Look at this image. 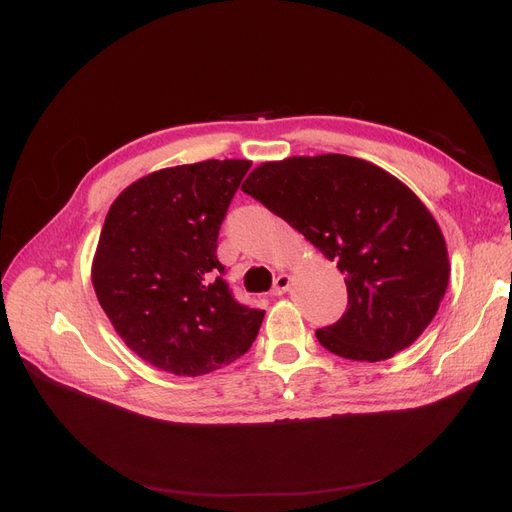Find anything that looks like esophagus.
I'll list each match as a JSON object with an SVG mask.
<instances>
[{
	"instance_id": "esophagus-1",
	"label": "esophagus",
	"mask_w": 512,
	"mask_h": 512,
	"mask_svg": "<svg viewBox=\"0 0 512 512\" xmlns=\"http://www.w3.org/2000/svg\"><path fill=\"white\" fill-rule=\"evenodd\" d=\"M290 288V276L288 274H280L276 280H274V288H272V294L274 297H282V294Z\"/></svg>"
}]
</instances>
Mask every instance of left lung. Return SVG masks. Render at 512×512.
Masks as SVG:
<instances>
[{
	"label": "left lung",
	"mask_w": 512,
	"mask_h": 512,
	"mask_svg": "<svg viewBox=\"0 0 512 512\" xmlns=\"http://www.w3.org/2000/svg\"><path fill=\"white\" fill-rule=\"evenodd\" d=\"M242 193L299 230L344 274L348 309L315 332L330 353L390 359L438 313L450 278L444 234L390 172L340 153L286 157L257 166Z\"/></svg>",
	"instance_id": "1"
}]
</instances>
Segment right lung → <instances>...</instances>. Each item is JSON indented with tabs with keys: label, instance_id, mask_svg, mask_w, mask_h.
<instances>
[{
	"label": "right lung",
	"instance_id": "right-lung-1",
	"mask_svg": "<svg viewBox=\"0 0 512 512\" xmlns=\"http://www.w3.org/2000/svg\"><path fill=\"white\" fill-rule=\"evenodd\" d=\"M249 159L151 172L105 215L91 265L97 301L130 351L174 375L211 373L245 355L265 311L234 301L215 257Z\"/></svg>",
	"mask_w": 512,
	"mask_h": 512
}]
</instances>
